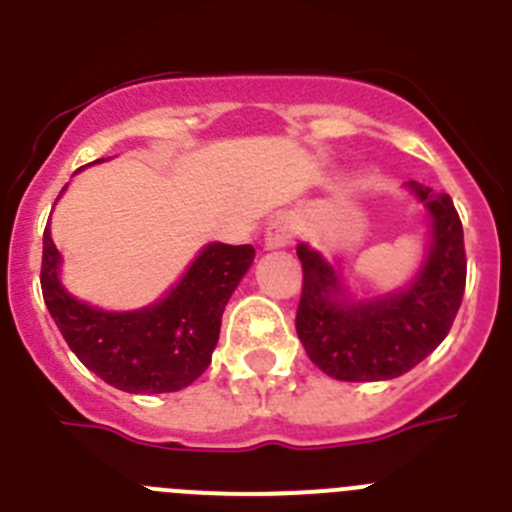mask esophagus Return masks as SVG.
<instances>
[{"instance_id":"esophagus-1","label":"esophagus","mask_w":512,"mask_h":512,"mask_svg":"<svg viewBox=\"0 0 512 512\" xmlns=\"http://www.w3.org/2000/svg\"><path fill=\"white\" fill-rule=\"evenodd\" d=\"M289 241H292V225H289L284 217L271 220L269 228H266V235H264L266 251H279V248L289 246Z\"/></svg>"}]
</instances>
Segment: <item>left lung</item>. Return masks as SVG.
I'll list each match as a JSON object with an SVG mask.
<instances>
[{
    "label": "left lung",
    "mask_w": 512,
    "mask_h": 512,
    "mask_svg": "<svg viewBox=\"0 0 512 512\" xmlns=\"http://www.w3.org/2000/svg\"><path fill=\"white\" fill-rule=\"evenodd\" d=\"M428 225L418 271L392 292L356 295L333 261L310 243L297 246L302 297L297 336L307 356L341 382H382L410 372L446 338L467 282L464 230L449 194L405 184Z\"/></svg>",
    "instance_id": "left-lung-1"
}]
</instances>
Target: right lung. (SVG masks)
<instances>
[{"label": "right lung", "mask_w": 512, "mask_h": 512, "mask_svg": "<svg viewBox=\"0 0 512 512\" xmlns=\"http://www.w3.org/2000/svg\"><path fill=\"white\" fill-rule=\"evenodd\" d=\"M102 161L110 158H97L94 164ZM253 259L256 251L248 243H207L156 302L135 310H104L66 289L63 256L48 223L40 287L61 336L89 372L122 392L158 395L184 390L210 366L225 305Z\"/></svg>", "instance_id": "obj_1"}]
</instances>
